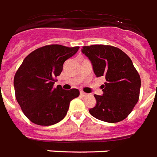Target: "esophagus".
I'll return each mask as SVG.
<instances>
[{
	"mask_svg": "<svg viewBox=\"0 0 157 157\" xmlns=\"http://www.w3.org/2000/svg\"><path fill=\"white\" fill-rule=\"evenodd\" d=\"M86 95H87V94L83 92V91H80V96H82V97H84V96H86Z\"/></svg>",
	"mask_w": 157,
	"mask_h": 157,
	"instance_id": "1",
	"label": "esophagus"
}]
</instances>
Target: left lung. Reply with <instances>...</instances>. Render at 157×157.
<instances>
[{"label":"left lung","instance_id":"1","mask_svg":"<svg viewBox=\"0 0 157 157\" xmlns=\"http://www.w3.org/2000/svg\"><path fill=\"white\" fill-rule=\"evenodd\" d=\"M82 52L91 61L96 77L104 76L103 96L94 95L96 105L89 109L94 117L115 123L128 117L140 98L141 79L131 59L117 47L94 44Z\"/></svg>","mask_w":157,"mask_h":157}]
</instances>
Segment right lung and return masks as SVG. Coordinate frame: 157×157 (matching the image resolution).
I'll return each mask as SVG.
<instances>
[{
	"mask_svg": "<svg viewBox=\"0 0 157 157\" xmlns=\"http://www.w3.org/2000/svg\"><path fill=\"white\" fill-rule=\"evenodd\" d=\"M79 47L49 44L31 52L22 61L13 78L15 97L25 116L40 126H51L66 117L70 103L79 96L76 88L53 87L64 62Z\"/></svg>",
	"mask_w": 157,
	"mask_h": 157,
	"instance_id": "obj_1",
	"label": "right lung"
}]
</instances>
